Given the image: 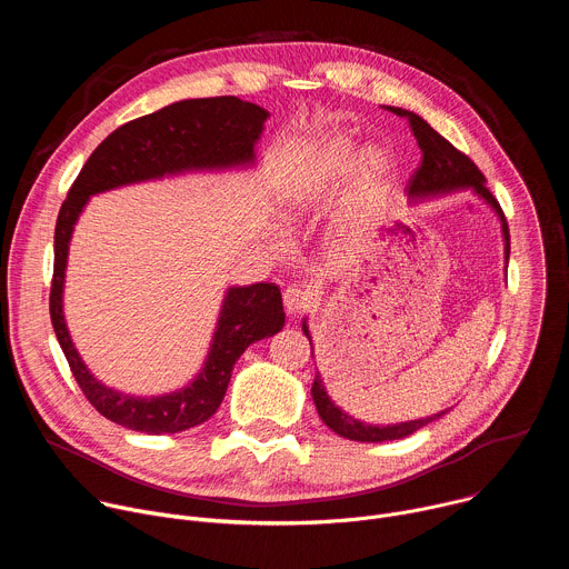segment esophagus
Segmentation results:
<instances>
[{"label": "esophagus", "instance_id": "esophagus-1", "mask_svg": "<svg viewBox=\"0 0 569 569\" xmlns=\"http://www.w3.org/2000/svg\"><path fill=\"white\" fill-rule=\"evenodd\" d=\"M312 303V295L306 288L299 286H290L283 290V306L288 315H299L301 310H306Z\"/></svg>", "mask_w": 569, "mask_h": 569}]
</instances>
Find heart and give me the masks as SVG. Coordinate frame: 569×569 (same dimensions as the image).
<instances>
[{
    "label": "heart",
    "instance_id": "heart-1",
    "mask_svg": "<svg viewBox=\"0 0 569 569\" xmlns=\"http://www.w3.org/2000/svg\"><path fill=\"white\" fill-rule=\"evenodd\" d=\"M358 157V143L345 134L323 141L308 164L281 191L283 220L297 222L317 202L327 200L358 164L345 209L336 224L338 236H351L376 209L389 173V159L382 150H367L360 161Z\"/></svg>",
    "mask_w": 569,
    "mask_h": 569
}]
</instances>
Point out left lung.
Listing matches in <instances>:
<instances>
[{
    "mask_svg": "<svg viewBox=\"0 0 569 569\" xmlns=\"http://www.w3.org/2000/svg\"><path fill=\"white\" fill-rule=\"evenodd\" d=\"M385 110L410 121L412 132L417 137V143L423 152L421 167L417 169V173L408 182V198L412 202H419V200H426V198H439V196H448V193H455V191L470 189L479 200L489 204L496 211V216L500 218L502 238H505V261L509 266V252H511L509 224H507V218H505L498 200L493 198V193L489 189H486V178L481 176V171L472 164V161L461 150H457L448 139H443L419 114H415L410 110H402V108H391V106H387ZM301 329H303V336L308 338L310 349H312V340H310V331H308L306 319L301 323ZM310 393H312L319 419L327 423L336 435H340L345 439H351V441H360V443H380V441H393V439L410 437L417 430H421L423 426L437 421L439 417H443L448 412V410H443V412L432 415L428 419L402 421V423H393V426H369L365 421L353 419L342 408H338V405L331 400L327 387H323V380H321L319 371L315 373Z\"/></svg>",
    "mask_w": 569,
    "mask_h": 569,
    "instance_id": "left-lung-1",
    "label": "left lung"
}]
</instances>
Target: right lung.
Masks as SVG:
<instances>
[{
    "label": "right lung",
    "mask_w": 569,
    "mask_h": 569,
    "mask_svg": "<svg viewBox=\"0 0 569 569\" xmlns=\"http://www.w3.org/2000/svg\"><path fill=\"white\" fill-rule=\"evenodd\" d=\"M270 112L236 97L187 99L128 121L90 154L60 207L53 236L51 323L76 382L106 419L146 435H176L204 423L224 398L231 369L246 349L279 333L286 323L281 290L274 283L231 286L224 292L202 369L184 387L161 396H132L103 385L76 351L62 290L69 242L78 216L92 196L128 184L198 171L250 169Z\"/></svg>",
    "instance_id": "1"
}]
</instances>
